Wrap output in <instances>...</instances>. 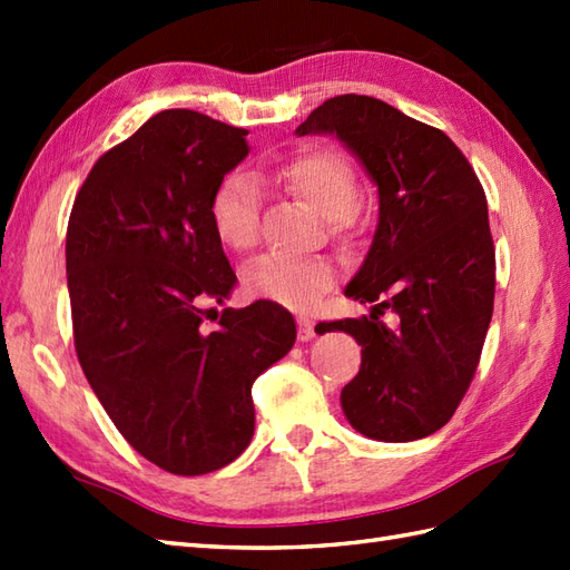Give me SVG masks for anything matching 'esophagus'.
<instances>
[{
	"label": "esophagus",
	"instance_id": "esophagus-1",
	"mask_svg": "<svg viewBox=\"0 0 570 570\" xmlns=\"http://www.w3.org/2000/svg\"><path fill=\"white\" fill-rule=\"evenodd\" d=\"M313 337H316V323L311 318H298V341L308 343Z\"/></svg>",
	"mask_w": 570,
	"mask_h": 570
}]
</instances>
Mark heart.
I'll return each instance as SVG.
<instances>
[{"label": "heart", "mask_w": 570, "mask_h": 570, "mask_svg": "<svg viewBox=\"0 0 570 570\" xmlns=\"http://www.w3.org/2000/svg\"><path fill=\"white\" fill-rule=\"evenodd\" d=\"M278 184L304 198L323 217L335 235H345L353 225L360 198V180L353 164L341 151L313 147L296 154L276 171ZM210 220L217 237L227 247L249 252L259 242V190L254 180L235 171L223 178L210 200ZM335 282V266L328 259H294L282 254L262 257L245 274L252 296L274 301L286 308H308Z\"/></svg>", "instance_id": "1"}]
</instances>
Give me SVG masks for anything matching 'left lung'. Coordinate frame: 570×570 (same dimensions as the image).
I'll return each instance as SVG.
<instances>
[{
    "label": "left lung",
    "mask_w": 570,
    "mask_h": 570,
    "mask_svg": "<svg viewBox=\"0 0 570 570\" xmlns=\"http://www.w3.org/2000/svg\"><path fill=\"white\" fill-rule=\"evenodd\" d=\"M296 135H335L380 193L372 247L345 286L347 298L372 304L370 316L323 323L362 345L341 394L345 416L374 441L426 439L463 402L492 321L485 190L441 129L367 95L325 100Z\"/></svg>",
    "instance_id": "8db88e82"
}]
</instances>
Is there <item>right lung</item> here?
<instances>
[{
    "mask_svg": "<svg viewBox=\"0 0 570 570\" xmlns=\"http://www.w3.org/2000/svg\"><path fill=\"white\" fill-rule=\"evenodd\" d=\"M245 137L193 110L154 115L95 161L68 220L80 367L127 443L174 475H205L245 451L252 384L296 341L274 301L210 308L237 282L210 200L247 156Z\"/></svg>",
    "mask_w": 570,
    "mask_h": 570,
    "instance_id": "1",
    "label": "right lung"
}]
</instances>
